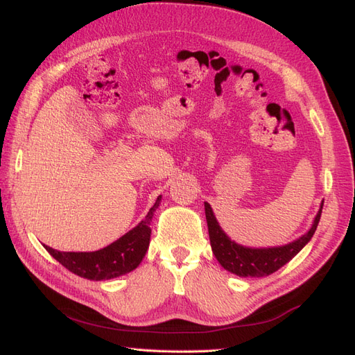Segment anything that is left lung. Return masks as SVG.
I'll return each instance as SVG.
<instances>
[{
  "label": "left lung",
  "mask_w": 355,
  "mask_h": 355,
  "mask_svg": "<svg viewBox=\"0 0 355 355\" xmlns=\"http://www.w3.org/2000/svg\"><path fill=\"white\" fill-rule=\"evenodd\" d=\"M323 202L314 216V221L308 232L301 237L292 240V242L280 246L268 248H250L240 245L228 237L223 230L218 220L208 202H205V215H207L208 232L211 248L215 258L218 259L224 270L230 271L239 277H266L282 268L284 264L304 249V246L310 242L322 215Z\"/></svg>",
  "instance_id": "1"
}]
</instances>
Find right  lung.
I'll return each instance as SVG.
<instances>
[{
  "label": "right lung",
  "mask_w": 355,
  "mask_h": 355,
  "mask_svg": "<svg viewBox=\"0 0 355 355\" xmlns=\"http://www.w3.org/2000/svg\"><path fill=\"white\" fill-rule=\"evenodd\" d=\"M161 200L162 196H157L144 218L106 248L93 250V252H62L47 245H44V248L63 267L79 277L100 282L125 276L140 266L147 252L152 233L150 223Z\"/></svg>",
  "instance_id": "1"
}]
</instances>
